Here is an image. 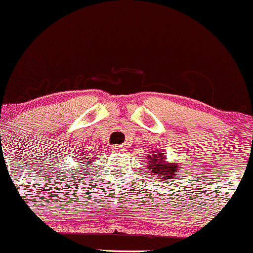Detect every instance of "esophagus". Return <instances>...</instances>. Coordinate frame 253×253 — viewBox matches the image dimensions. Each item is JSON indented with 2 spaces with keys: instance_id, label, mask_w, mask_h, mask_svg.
Masks as SVG:
<instances>
[{
  "instance_id": "esophagus-1",
  "label": "esophagus",
  "mask_w": 253,
  "mask_h": 253,
  "mask_svg": "<svg viewBox=\"0 0 253 253\" xmlns=\"http://www.w3.org/2000/svg\"><path fill=\"white\" fill-rule=\"evenodd\" d=\"M123 145H117V146H114V147H113V151L114 152H118V151H121V150H123Z\"/></svg>"
}]
</instances>
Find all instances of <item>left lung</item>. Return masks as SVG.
Returning a JSON list of instances; mask_svg holds the SVG:
<instances>
[{"label": "left lung", "instance_id": "1", "mask_svg": "<svg viewBox=\"0 0 253 253\" xmlns=\"http://www.w3.org/2000/svg\"><path fill=\"white\" fill-rule=\"evenodd\" d=\"M147 160V171L151 175L156 179H159L161 182L174 178L175 173L179 171L178 163L176 161H167V157L161 150H153L148 152V156L146 157Z\"/></svg>", "mask_w": 253, "mask_h": 253}]
</instances>
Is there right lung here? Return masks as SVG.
<instances>
[{
	"label": "right lung",
	"instance_id": "obj_1",
	"mask_svg": "<svg viewBox=\"0 0 253 253\" xmlns=\"http://www.w3.org/2000/svg\"><path fill=\"white\" fill-rule=\"evenodd\" d=\"M81 154H82V156H79V157H80L81 159L79 160L78 163L80 164V166H82V169H84V166L87 167L88 165H89V163H90V165H92V164L94 163L93 159H95V158H90V159H89L87 154H84V152H81ZM87 160H88V162L86 161ZM84 163L85 164L84 166L83 165ZM88 169H89V167H88ZM77 171H80V169H77Z\"/></svg>",
	"mask_w": 253,
	"mask_h": 253
}]
</instances>
